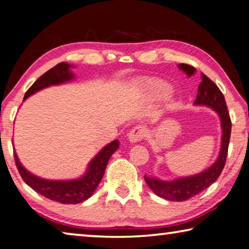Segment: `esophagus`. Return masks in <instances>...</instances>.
<instances>
[{
    "mask_svg": "<svg viewBox=\"0 0 249 249\" xmlns=\"http://www.w3.org/2000/svg\"><path fill=\"white\" fill-rule=\"evenodd\" d=\"M147 130L144 127V126H135L134 128L130 129V132L128 133V140L130 142H137L142 141V138L146 136Z\"/></svg>",
    "mask_w": 249,
    "mask_h": 249,
    "instance_id": "34e87169",
    "label": "esophagus"
}]
</instances>
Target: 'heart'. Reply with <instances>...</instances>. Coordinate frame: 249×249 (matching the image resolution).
I'll use <instances>...</instances> for the list:
<instances>
[{"mask_svg":"<svg viewBox=\"0 0 249 249\" xmlns=\"http://www.w3.org/2000/svg\"><path fill=\"white\" fill-rule=\"evenodd\" d=\"M153 88H154V90H155L156 93H157L160 96L166 95L168 93V90H169V89H168V87L166 86V84H163L161 82H156L154 84Z\"/></svg>","mask_w":249,"mask_h":249,"instance_id":"heart-1","label":"heart"}]
</instances>
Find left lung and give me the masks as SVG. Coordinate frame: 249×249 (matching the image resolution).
I'll return each instance as SVG.
<instances>
[{"label":"left lung","instance_id":"left-lung-1","mask_svg":"<svg viewBox=\"0 0 249 249\" xmlns=\"http://www.w3.org/2000/svg\"><path fill=\"white\" fill-rule=\"evenodd\" d=\"M178 67L179 69L187 73L188 77H191L196 72L195 67L190 65L180 64ZM195 104L205 105V107L213 108L221 117L223 135L220 155H218L214 165L199 175L179 178L174 181H162L156 178H150V177H145V181L148 184V187L162 199L177 202L189 200L190 197L196 196L197 193L205 190L211 184L215 182L225 166L231 129L230 113L226 107L224 95H223L221 90L212 80L203 73H202V82L200 83L199 89H197Z\"/></svg>","mask_w":249,"mask_h":249}]
</instances>
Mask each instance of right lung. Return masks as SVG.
Returning <instances> with one entry per match:
<instances>
[{"mask_svg": "<svg viewBox=\"0 0 249 249\" xmlns=\"http://www.w3.org/2000/svg\"><path fill=\"white\" fill-rule=\"evenodd\" d=\"M70 67L72 66L66 64V62H60L53 68L48 70L47 72H45L26 91L24 100H26L28 96H31L35 92L45 89V88L72 80L73 73L70 71ZM119 146L120 144L117 140L109 142L91 160L84 176L79 179L67 181L41 179L25 169L22 163L19 162L15 151L14 158L20 177L33 190L38 192L39 195L44 196L47 199L60 202L62 204H78L89 199L93 195L100 181L103 178L105 168H107L109 158L119 148Z\"/></svg>", "mask_w": 249, "mask_h": 249, "instance_id": "add662e5", "label": "right lung"}]
</instances>
